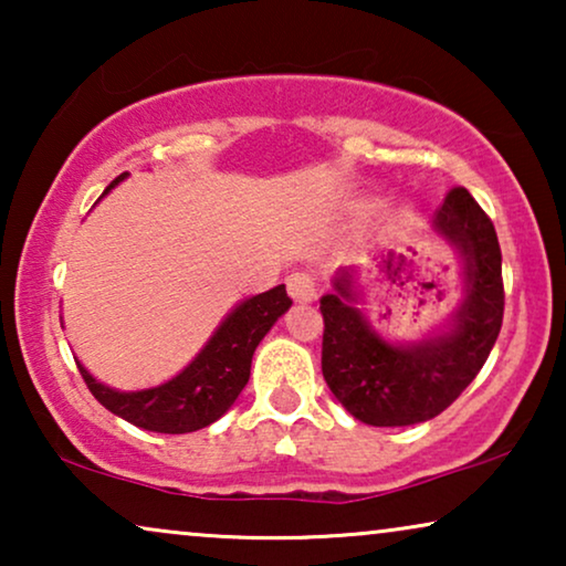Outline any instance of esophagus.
<instances>
[{
	"mask_svg": "<svg viewBox=\"0 0 566 566\" xmlns=\"http://www.w3.org/2000/svg\"><path fill=\"white\" fill-rule=\"evenodd\" d=\"M285 285H289V296L298 304H308V301L316 298L314 277L308 273H291L285 277Z\"/></svg>",
	"mask_w": 566,
	"mask_h": 566,
	"instance_id": "34e87169",
	"label": "esophagus"
}]
</instances>
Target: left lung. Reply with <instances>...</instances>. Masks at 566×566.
Returning a JSON list of instances; mask_svg holds the SVG:
<instances>
[{
  "label": "left lung",
  "mask_w": 566,
  "mask_h": 566,
  "mask_svg": "<svg viewBox=\"0 0 566 566\" xmlns=\"http://www.w3.org/2000/svg\"><path fill=\"white\" fill-rule=\"evenodd\" d=\"M432 229L459 250L467 285L446 332L407 345L384 339L355 306L347 270L335 277V293L319 301L324 381L355 420L374 428H405L438 417L474 381L500 335L505 289L490 216L467 188H453Z\"/></svg>",
  "instance_id": "8db88e82"
}]
</instances>
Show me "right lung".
<instances>
[{"label": "right lung", "instance_id": "right-lung-1", "mask_svg": "<svg viewBox=\"0 0 566 566\" xmlns=\"http://www.w3.org/2000/svg\"><path fill=\"white\" fill-rule=\"evenodd\" d=\"M126 177L128 172L115 177L103 196ZM291 304L293 301L285 293V285H275L265 293L244 298L242 304L231 308V314H227V319L203 345V350L180 374L165 384L149 386V389H113V386L97 381L82 363L76 366H80L92 397L136 428L167 432V436L208 428L242 394L250 381L252 355L258 350L260 339L268 335L277 316L289 312Z\"/></svg>", "mask_w": 566, "mask_h": 566}]
</instances>
